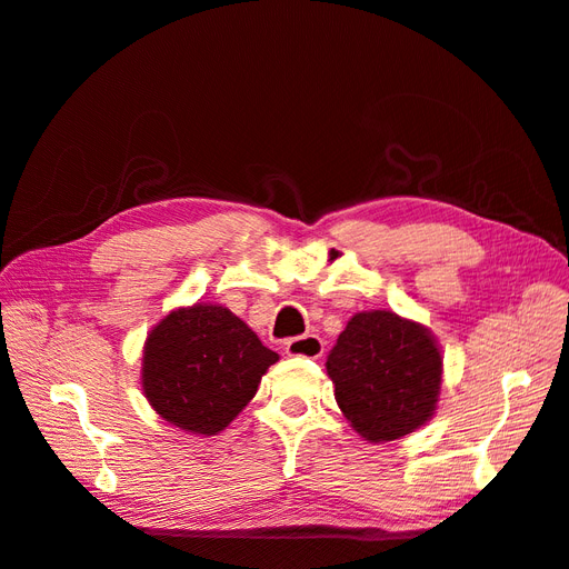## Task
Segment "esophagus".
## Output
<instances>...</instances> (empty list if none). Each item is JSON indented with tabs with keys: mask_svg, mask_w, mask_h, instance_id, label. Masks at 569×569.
I'll return each mask as SVG.
<instances>
[{
	"mask_svg": "<svg viewBox=\"0 0 569 569\" xmlns=\"http://www.w3.org/2000/svg\"><path fill=\"white\" fill-rule=\"evenodd\" d=\"M283 351L288 356H302V358H320L323 356V341L316 335H302L292 337L283 343Z\"/></svg>",
	"mask_w": 569,
	"mask_h": 569,
	"instance_id": "obj_1",
	"label": "esophagus"
}]
</instances>
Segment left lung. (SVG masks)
I'll return each instance as SVG.
<instances>
[{
	"mask_svg": "<svg viewBox=\"0 0 569 569\" xmlns=\"http://www.w3.org/2000/svg\"><path fill=\"white\" fill-rule=\"evenodd\" d=\"M335 400L369 441L421 428L441 388V356L430 332L392 311L356 313L328 356Z\"/></svg>",
	"mask_w": 569,
	"mask_h": 569,
	"instance_id": "8db88e82",
	"label": "left lung"
}]
</instances>
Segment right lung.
Wrapping results in <instances>:
<instances>
[{
  "label": "right lung",
  "mask_w": 569,
  "mask_h": 569,
  "mask_svg": "<svg viewBox=\"0 0 569 569\" xmlns=\"http://www.w3.org/2000/svg\"><path fill=\"white\" fill-rule=\"evenodd\" d=\"M279 356L230 309L194 305L171 311L143 346V392L177 428L216 435L253 400Z\"/></svg>",
  "instance_id": "add662e5"
}]
</instances>
